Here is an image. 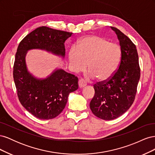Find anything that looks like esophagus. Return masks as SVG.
Returning <instances> with one entry per match:
<instances>
[{
  "mask_svg": "<svg viewBox=\"0 0 155 155\" xmlns=\"http://www.w3.org/2000/svg\"><path fill=\"white\" fill-rule=\"evenodd\" d=\"M78 84H79V88H82V87H84L87 85V82L85 81V79L81 78L79 80Z\"/></svg>",
  "mask_w": 155,
  "mask_h": 155,
  "instance_id": "obj_1",
  "label": "esophagus"
}]
</instances>
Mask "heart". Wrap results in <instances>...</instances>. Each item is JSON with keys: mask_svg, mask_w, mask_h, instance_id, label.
Instances as JSON below:
<instances>
[{"mask_svg": "<svg viewBox=\"0 0 155 155\" xmlns=\"http://www.w3.org/2000/svg\"><path fill=\"white\" fill-rule=\"evenodd\" d=\"M121 57L122 50L118 44L97 35L84 37L78 47L73 46L68 53L70 67L74 72L83 71L88 63V77H97L101 81L107 80L114 74Z\"/></svg>", "mask_w": 155, "mask_h": 155, "instance_id": "1", "label": "heart"}]
</instances>
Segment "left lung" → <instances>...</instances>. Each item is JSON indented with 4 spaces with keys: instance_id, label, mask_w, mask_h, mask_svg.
Masks as SVG:
<instances>
[{
    "instance_id": "1",
    "label": "left lung",
    "mask_w": 155,
    "mask_h": 155,
    "mask_svg": "<svg viewBox=\"0 0 155 155\" xmlns=\"http://www.w3.org/2000/svg\"><path fill=\"white\" fill-rule=\"evenodd\" d=\"M111 28L118 36L122 57L118 69L109 79L94 85L95 94L90 103L92 113L104 120L118 118L129 109L134 101L140 78L135 45L120 30Z\"/></svg>"
}]
</instances>
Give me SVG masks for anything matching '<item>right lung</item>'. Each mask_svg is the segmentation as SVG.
<instances>
[{
	"label": "right lung",
	"instance_id": "add662e5",
	"mask_svg": "<svg viewBox=\"0 0 155 155\" xmlns=\"http://www.w3.org/2000/svg\"><path fill=\"white\" fill-rule=\"evenodd\" d=\"M72 34V32L41 26L28 34L18 46L13 72L17 96L21 105L37 118L50 120L61 114L69 94L78 88V78L58 69L48 78L37 79L27 70V51L45 50L64 57V42Z\"/></svg>",
	"mask_w": 155,
	"mask_h": 155
}]
</instances>
